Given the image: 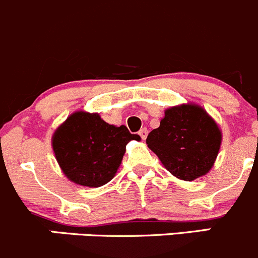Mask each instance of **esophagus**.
<instances>
[{
  "label": "esophagus",
  "instance_id": "obj_1",
  "mask_svg": "<svg viewBox=\"0 0 258 258\" xmlns=\"http://www.w3.org/2000/svg\"><path fill=\"white\" fill-rule=\"evenodd\" d=\"M139 135H140V138H142L143 140H145V138H147V135H148V130L147 129H140L139 130Z\"/></svg>",
  "mask_w": 258,
  "mask_h": 258
}]
</instances>
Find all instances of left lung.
<instances>
[{"label": "left lung", "instance_id": "left-lung-1", "mask_svg": "<svg viewBox=\"0 0 258 258\" xmlns=\"http://www.w3.org/2000/svg\"><path fill=\"white\" fill-rule=\"evenodd\" d=\"M222 133L207 111L182 104L164 111L159 128L148 134L147 144L174 177L195 180L215 164Z\"/></svg>", "mask_w": 258, "mask_h": 258}]
</instances>
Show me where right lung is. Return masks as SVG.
<instances>
[{"label": "right lung", "mask_w": 258, "mask_h": 258, "mask_svg": "<svg viewBox=\"0 0 258 258\" xmlns=\"http://www.w3.org/2000/svg\"><path fill=\"white\" fill-rule=\"evenodd\" d=\"M130 140L140 137L105 123L96 113L76 111L53 133L52 149L71 182L96 188L113 179Z\"/></svg>", "instance_id": "obj_1"}]
</instances>
